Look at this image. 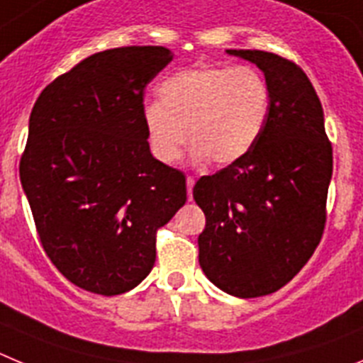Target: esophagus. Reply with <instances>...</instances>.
I'll list each match as a JSON object with an SVG mask.
<instances>
[{
	"mask_svg": "<svg viewBox=\"0 0 363 363\" xmlns=\"http://www.w3.org/2000/svg\"><path fill=\"white\" fill-rule=\"evenodd\" d=\"M194 184H195V179L194 177L186 179V189H188V199H189V201H191V194H194Z\"/></svg>",
	"mask_w": 363,
	"mask_h": 363,
	"instance_id": "obj_1",
	"label": "esophagus"
}]
</instances>
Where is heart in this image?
<instances>
[{"instance_id":"heart-1","label":"heart","mask_w":363,"mask_h":363,"mask_svg":"<svg viewBox=\"0 0 363 363\" xmlns=\"http://www.w3.org/2000/svg\"><path fill=\"white\" fill-rule=\"evenodd\" d=\"M157 90L161 101L143 106V125L152 153L166 164L177 161L188 137L194 162L242 161L259 143L269 116V86L250 67L182 68L164 77Z\"/></svg>"}]
</instances>
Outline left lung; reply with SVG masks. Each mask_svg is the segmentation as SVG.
I'll return each instance as SVG.
<instances>
[{
    "label": "left lung",
    "mask_w": 363,
    "mask_h": 363,
    "mask_svg": "<svg viewBox=\"0 0 363 363\" xmlns=\"http://www.w3.org/2000/svg\"><path fill=\"white\" fill-rule=\"evenodd\" d=\"M257 65L269 86V116L242 161L197 181L206 215L199 264L228 295L279 291L306 266L325 224L333 148L324 110L308 76L262 50H226Z\"/></svg>",
    "instance_id": "1"
}]
</instances>
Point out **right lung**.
Here are the masks:
<instances>
[{"instance_id": "add662e5", "label": "right lung", "mask_w": 363, "mask_h": 363, "mask_svg": "<svg viewBox=\"0 0 363 363\" xmlns=\"http://www.w3.org/2000/svg\"><path fill=\"white\" fill-rule=\"evenodd\" d=\"M174 60L164 47L97 52L35 101L19 177L45 253L72 284L126 293L155 264V235L186 202L182 172L157 161L145 88Z\"/></svg>"}]
</instances>
